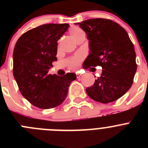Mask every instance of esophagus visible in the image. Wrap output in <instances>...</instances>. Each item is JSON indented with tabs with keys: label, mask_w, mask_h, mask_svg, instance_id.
I'll list each match as a JSON object with an SVG mask.
<instances>
[{
	"label": "esophagus",
	"mask_w": 148,
	"mask_h": 148,
	"mask_svg": "<svg viewBox=\"0 0 148 148\" xmlns=\"http://www.w3.org/2000/svg\"><path fill=\"white\" fill-rule=\"evenodd\" d=\"M81 76H82V74H81L80 73H76V77H77V78H81Z\"/></svg>",
	"instance_id": "1"
}]
</instances>
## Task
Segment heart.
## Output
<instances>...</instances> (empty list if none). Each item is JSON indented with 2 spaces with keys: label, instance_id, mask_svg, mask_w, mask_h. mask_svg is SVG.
Instances as JSON below:
<instances>
[{
  "label": "heart",
  "instance_id": "1",
  "mask_svg": "<svg viewBox=\"0 0 148 148\" xmlns=\"http://www.w3.org/2000/svg\"><path fill=\"white\" fill-rule=\"evenodd\" d=\"M70 33L72 37H75V36H77V35H80V34L84 33V32L81 29L78 28V27H73V28H72L70 30ZM81 59H82V56L80 55H78L75 57L72 58L70 62H69V64H68L69 68H70V69H75V68L78 67Z\"/></svg>",
  "mask_w": 148,
  "mask_h": 148
}]
</instances>
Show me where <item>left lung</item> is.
<instances>
[{
  "label": "left lung",
  "instance_id": "1",
  "mask_svg": "<svg viewBox=\"0 0 148 148\" xmlns=\"http://www.w3.org/2000/svg\"><path fill=\"white\" fill-rule=\"evenodd\" d=\"M76 24L89 40L90 54L84 69L102 67L101 75L86 92L98 102L115 101L127 92L133 82L137 69L134 46L126 30L109 19L93 18Z\"/></svg>",
  "mask_w": 148,
  "mask_h": 148
}]
</instances>
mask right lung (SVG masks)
<instances>
[{"mask_svg": "<svg viewBox=\"0 0 148 148\" xmlns=\"http://www.w3.org/2000/svg\"><path fill=\"white\" fill-rule=\"evenodd\" d=\"M68 23H48L23 33L13 51V75L21 93L32 105L49 109L65 100L68 87L76 79L75 73L48 74L56 61L58 41Z\"/></svg>", "mask_w": 148, "mask_h": 148, "instance_id": "right-lung-1", "label": "right lung"}]
</instances>
